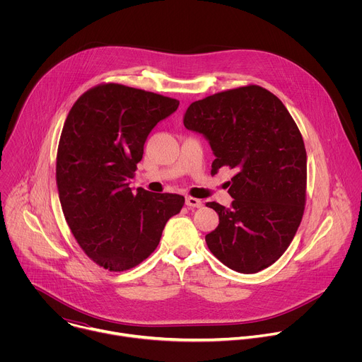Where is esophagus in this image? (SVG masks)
Listing matches in <instances>:
<instances>
[{
  "label": "esophagus",
  "mask_w": 362,
  "mask_h": 362,
  "mask_svg": "<svg viewBox=\"0 0 362 362\" xmlns=\"http://www.w3.org/2000/svg\"><path fill=\"white\" fill-rule=\"evenodd\" d=\"M186 206L190 209L193 208H200L202 206V200L200 199H196V197H192V196H187L186 197Z\"/></svg>",
  "instance_id": "esophagus-1"
}]
</instances>
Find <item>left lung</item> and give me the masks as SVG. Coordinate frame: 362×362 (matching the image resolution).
<instances>
[{
    "instance_id": "left-lung-1",
    "label": "left lung",
    "mask_w": 362,
    "mask_h": 362,
    "mask_svg": "<svg viewBox=\"0 0 362 362\" xmlns=\"http://www.w3.org/2000/svg\"><path fill=\"white\" fill-rule=\"evenodd\" d=\"M186 129L209 140L221 168L236 172L228 193L232 208L209 202L219 215L206 235L228 268L256 274L275 264L291 245L306 202V150L302 134L269 90L247 84L197 100L183 116Z\"/></svg>"
}]
</instances>
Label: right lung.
I'll list each match as a JSON object with an SVG mask.
<instances>
[{
  "label": "right lung",
  "mask_w": 362,
  "mask_h": 362,
  "mask_svg": "<svg viewBox=\"0 0 362 362\" xmlns=\"http://www.w3.org/2000/svg\"><path fill=\"white\" fill-rule=\"evenodd\" d=\"M177 107L172 97L101 83L77 98L64 122L56 163L62 209L83 252L110 272L141 264L183 208L180 194H134L127 183L148 133Z\"/></svg>",
  "instance_id": "obj_1"
}]
</instances>
